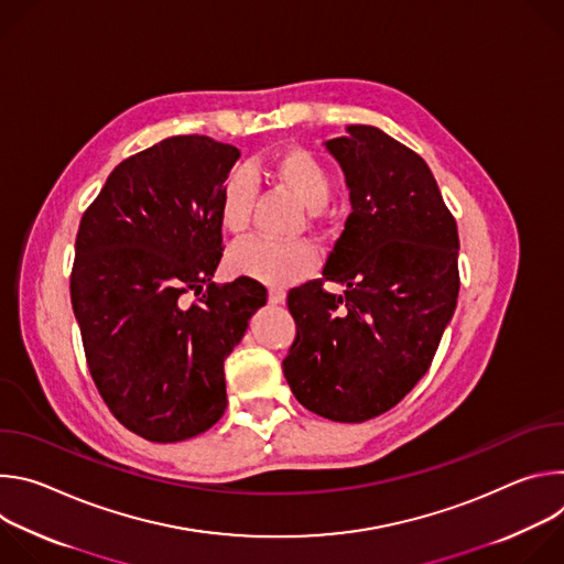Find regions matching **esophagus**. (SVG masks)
Listing matches in <instances>:
<instances>
[{"mask_svg": "<svg viewBox=\"0 0 564 564\" xmlns=\"http://www.w3.org/2000/svg\"><path fill=\"white\" fill-rule=\"evenodd\" d=\"M285 299H288L285 290H281V288H270V290H268V301H270L272 305H281V303H285Z\"/></svg>", "mask_w": 564, "mask_h": 564, "instance_id": "1", "label": "esophagus"}]
</instances>
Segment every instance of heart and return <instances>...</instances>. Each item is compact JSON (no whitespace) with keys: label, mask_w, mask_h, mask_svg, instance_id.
<instances>
[{"label":"heart","mask_w":564,"mask_h":564,"mask_svg":"<svg viewBox=\"0 0 564 564\" xmlns=\"http://www.w3.org/2000/svg\"><path fill=\"white\" fill-rule=\"evenodd\" d=\"M252 172L238 167L229 172L220 185L218 220L229 234H243L250 225L257 196ZM270 174L310 212L324 209L330 200L333 176L328 167L303 147H288L276 153L270 163ZM227 263L238 276L265 285H290L316 265V250L305 240L281 243V240L270 238H248L229 250Z\"/></svg>","instance_id":"1"}]
</instances>
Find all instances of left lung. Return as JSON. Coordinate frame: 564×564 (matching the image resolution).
<instances>
[{
	"instance_id": "8db88e82",
	"label": "left lung",
	"mask_w": 564,
	"mask_h": 564,
	"mask_svg": "<svg viewBox=\"0 0 564 564\" xmlns=\"http://www.w3.org/2000/svg\"><path fill=\"white\" fill-rule=\"evenodd\" d=\"M350 192V216L324 280L290 290L296 339L283 375L301 404L359 424L404 399L426 375L457 305V225L424 158L377 127L324 142Z\"/></svg>"
}]
</instances>
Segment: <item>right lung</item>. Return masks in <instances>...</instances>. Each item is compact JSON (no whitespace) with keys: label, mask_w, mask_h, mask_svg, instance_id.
I'll list each match as a JSON object with an SVG mask.
<instances>
[{"label":"right lung","mask_w":564,"mask_h":564,"mask_svg":"<svg viewBox=\"0 0 564 564\" xmlns=\"http://www.w3.org/2000/svg\"><path fill=\"white\" fill-rule=\"evenodd\" d=\"M238 155L207 135L165 138L122 160L77 229L70 303L91 377L149 442H183L223 417V364L268 301L246 276L212 283L218 192ZM187 291L198 304L182 303Z\"/></svg>","instance_id":"add662e5"}]
</instances>
